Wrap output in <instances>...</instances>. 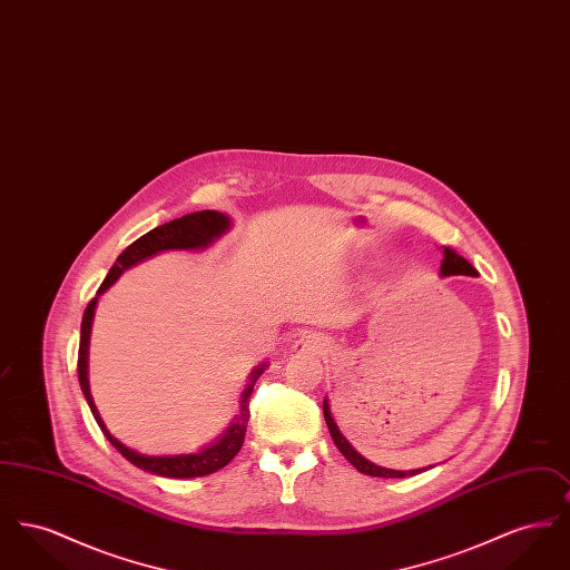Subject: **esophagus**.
I'll list each match as a JSON object with an SVG mask.
<instances>
[{"label": "esophagus", "mask_w": 570, "mask_h": 570, "mask_svg": "<svg viewBox=\"0 0 570 570\" xmlns=\"http://www.w3.org/2000/svg\"><path fill=\"white\" fill-rule=\"evenodd\" d=\"M293 351L297 354H323L326 351V342L316 333H303L295 342Z\"/></svg>", "instance_id": "obj_1"}]
</instances>
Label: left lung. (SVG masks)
Wrapping results in <instances>:
<instances>
[{
  "label": "left lung",
  "instance_id": "8db88e82",
  "mask_svg": "<svg viewBox=\"0 0 570 570\" xmlns=\"http://www.w3.org/2000/svg\"><path fill=\"white\" fill-rule=\"evenodd\" d=\"M442 254H444L442 265H440V275H442V277H449V275H476L474 267H472L463 256H460L458 252H453L451 247H444ZM323 410H325L326 428H328V432H331V438H333L335 446L340 449V453H342L346 460L353 463L358 472H363V474H367V476H380V479H404V476H414V474L425 472V468H416V470H391V468L376 465L374 461L365 460V458L354 449L353 444L344 438V434L340 432L337 423L333 421V414H331V407H328V400H326V397ZM430 468H434V465H430ZM430 468H428V470H430Z\"/></svg>",
  "mask_w": 570,
  "mask_h": 570
}]
</instances>
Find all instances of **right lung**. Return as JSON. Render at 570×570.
<instances>
[{
	"label": "right lung",
	"mask_w": 570,
	"mask_h": 570,
	"mask_svg": "<svg viewBox=\"0 0 570 570\" xmlns=\"http://www.w3.org/2000/svg\"><path fill=\"white\" fill-rule=\"evenodd\" d=\"M233 222L226 214L219 212H196L188 216L177 217L173 222H166L163 226L149 230L147 235H142L140 239H136L135 244L128 245L115 261V265L110 267L107 279L102 282V286L98 288V295L89 301L85 314H82L81 323V344H79V382H81L82 395L89 404V410L96 419V423L100 425L102 434L107 435L110 444L130 461L136 468L151 472L156 476H166V479H196V476H207L214 474L219 468H224L226 463L242 451L244 446L245 430H247V421H249V395L254 391L256 380L263 376V372L267 370V363L254 367L247 376V384L242 391V402H239V414H235V419L230 421V425L226 428V432L216 438L214 442H209L207 446H203L196 453H181V455H145L138 453L135 449L126 446L124 442H119L115 435L110 434L98 412V407L94 404L91 391H89V370H87V361H89V337H91V325H94V314H96V305L98 297L105 295L110 286L119 279V275L128 269L136 267L142 261H149L163 252L170 249H190V252H200L207 249L209 245L216 244L222 235H226L230 230Z\"/></svg>",
	"instance_id": "1"
}]
</instances>
